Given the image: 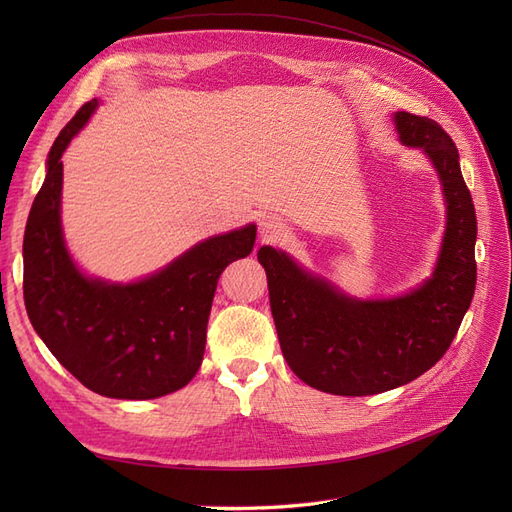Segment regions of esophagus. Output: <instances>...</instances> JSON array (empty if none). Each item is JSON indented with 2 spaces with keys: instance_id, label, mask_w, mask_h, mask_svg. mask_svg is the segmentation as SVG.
I'll return each mask as SVG.
<instances>
[{
  "instance_id": "obj_1",
  "label": "esophagus",
  "mask_w": 512,
  "mask_h": 512,
  "mask_svg": "<svg viewBox=\"0 0 512 512\" xmlns=\"http://www.w3.org/2000/svg\"><path fill=\"white\" fill-rule=\"evenodd\" d=\"M258 232H260L262 243H273V241H280L286 235V226L277 218H271V215H267V218L260 220Z\"/></svg>"
}]
</instances>
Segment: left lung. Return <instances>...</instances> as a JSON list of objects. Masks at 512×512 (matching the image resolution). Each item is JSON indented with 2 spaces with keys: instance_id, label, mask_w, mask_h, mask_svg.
<instances>
[{
  "instance_id": "left-lung-1",
  "label": "left lung",
  "mask_w": 512,
  "mask_h": 512,
  "mask_svg": "<svg viewBox=\"0 0 512 512\" xmlns=\"http://www.w3.org/2000/svg\"><path fill=\"white\" fill-rule=\"evenodd\" d=\"M401 143L427 153L446 198V232L433 275L404 297L359 301L309 275L284 252L258 250L288 367L331 395L397 389L436 365L455 339L476 288V213L459 153L440 123L395 113Z\"/></svg>"
}]
</instances>
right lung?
<instances>
[{
  "mask_svg": "<svg viewBox=\"0 0 512 512\" xmlns=\"http://www.w3.org/2000/svg\"><path fill=\"white\" fill-rule=\"evenodd\" d=\"M96 106L98 100L83 104L49 151L23 239L25 307L46 348L89 391L156 399L196 376L218 280L230 262L252 252L256 226L198 243L141 282L121 286L85 277L61 235V153Z\"/></svg>",
  "mask_w": 512,
  "mask_h": 512,
  "instance_id": "right-lung-1",
  "label": "right lung"
}]
</instances>
